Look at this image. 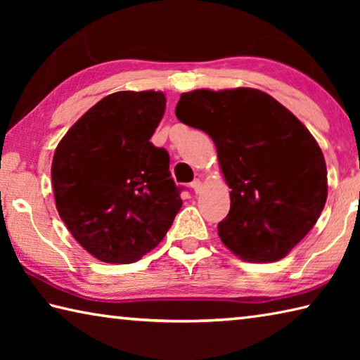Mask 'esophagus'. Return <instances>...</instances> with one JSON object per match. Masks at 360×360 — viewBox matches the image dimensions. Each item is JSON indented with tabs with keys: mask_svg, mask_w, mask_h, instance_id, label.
<instances>
[{
	"mask_svg": "<svg viewBox=\"0 0 360 360\" xmlns=\"http://www.w3.org/2000/svg\"><path fill=\"white\" fill-rule=\"evenodd\" d=\"M191 187L193 188L195 192H200V191H202V179H200V178L193 179V181L191 182Z\"/></svg>",
	"mask_w": 360,
	"mask_h": 360,
	"instance_id": "obj_1",
	"label": "esophagus"
}]
</instances>
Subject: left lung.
Listing matches in <instances>:
<instances>
[{
    "label": "left lung",
    "instance_id": "obj_1",
    "mask_svg": "<svg viewBox=\"0 0 360 360\" xmlns=\"http://www.w3.org/2000/svg\"><path fill=\"white\" fill-rule=\"evenodd\" d=\"M176 117L208 133L230 192L217 225L225 246L243 260L276 262L318 221L327 200L319 144L289 109L257 89L181 95Z\"/></svg>",
    "mask_w": 360,
    "mask_h": 360
}]
</instances>
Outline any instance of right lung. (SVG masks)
<instances>
[{
  "mask_svg": "<svg viewBox=\"0 0 360 360\" xmlns=\"http://www.w3.org/2000/svg\"><path fill=\"white\" fill-rule=\"evenodd\" d=\"M162 92H115L92 106L52 160L57 211L75 240L106 264H131L167 235L182 206L169 155L149 139Z\"/></svg>",
  "mask_w": 360,
  "mask_h": 360,
  "instance_id": "1",
  "label": "right lung"
}]
</instances>
